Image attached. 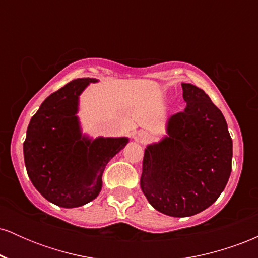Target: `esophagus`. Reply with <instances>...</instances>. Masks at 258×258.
<instances>
[{"mask_svg": "<svg viewBox=\"0 0 258 258\" xmlns=\"http://www.w3.org/2000/svg\"><path fill=\"white\" fill-rule=\"evenodd\" d=\"M138 137H139V141H141L142 143H147V142L150 139L149 133H147V132H141L138 135Z\"/></svg>", "mask_w": 258, "mask_h": 258, "instance_id": "esophagus-1", "label": "esophagus"}]
</instances>
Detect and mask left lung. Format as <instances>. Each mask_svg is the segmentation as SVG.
I'll list each match as a JSON object with an SVG mask.
<instances>
[{
  "label": "left lung",
  "mask_w": 258,
  "mask_h": 258,
  "mask_svg": "<svg viewBox=\"0 0 258 258\" xmlns=\"http://www.w3.org/2000/svg\"><path fill=\"white\" fill-rule=\"evenodd\" d=\"M182 87L186 108L170 117L168 137L147 147L141 177L148 201L172 217L211 206L232 172L233 143L223 114L199 87Z\"/></svg>",
  "instance_id": "left-lung-1"
}]
</instances>
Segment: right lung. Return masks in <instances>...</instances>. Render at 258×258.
<instances>
[{"instance_id": "add662e5", "label": "right lung", "mask_w": 258, "mask_h": 258, "mask_svg": "<svg viewBox=\"0 0 258 258\" xmlns=\"http://www.w3.org/2000/svg\"><path fill=\"white\" fill-rule=\"evenodd\" d=\"M94 79H76L47 97L31 117L24 142L26 171L47 200L61 207L90 203L102 189V174L127 138L82 137L79 96Z\"/></svg>"}]
</instances>
